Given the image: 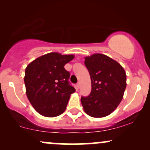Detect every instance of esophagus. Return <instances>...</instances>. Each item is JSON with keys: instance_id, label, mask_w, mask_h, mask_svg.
Returning <instances> with one entry per match:
<instances>
[{"instance_id": "obj_1", "label": "esophagus", "mask_w": 150, "mask_h": 150, "mask_svg": "<svg viewBox=\"0 0 150 150\" xmlns=\"http://www.w3.org/2000/svg\"><path fill=\"white\" fill-rule=\"evenodd\" d=\"M80 82H77V89H80Z\"/></svg>"}]
</instances>
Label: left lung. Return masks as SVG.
Instances as JSON below:
<instances>
[{
  "instance_id": "1",
  "label": "left lung",
  "mask_w": 150,
  "mask_h": 150,
  "mask_svg": "<svg viewBox=\"0 0 150 150\" xmlns=\"http://www.w3.org/2000/svg\"><path fill=\"white\" fill-rule=\"evenodd\" d=\"M85 59L92 90L89 96L81 97V103L89 116L105 117L116 109L123 99L126 74L118 62L106 55L95 53Z\"/></svg>"
}]
</instances>
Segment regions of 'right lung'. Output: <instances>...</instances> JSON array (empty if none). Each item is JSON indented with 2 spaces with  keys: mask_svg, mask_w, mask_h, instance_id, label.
Masks as SVG:
<instances>
[{
  "mask_svg": "<svg viewBox=\"0 0 150 150\" xmlns=\"http://www.w3.org/2000/svg\"><path fill=\"white\" fill-rule=\"evenodd\" d=\"M73 58V55L49 53L27 66L24 79L26 94L39 114L56 117L65 111L75 89L70 85V73L64 66Z\"/></svg>",
  "mask_w": 150,
  "mask_h": 150,
  "instance_id": "obj_1",
  "label": "right lung"
}]
</instances>
